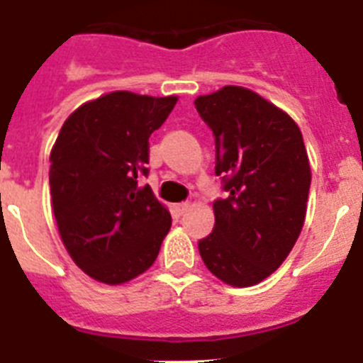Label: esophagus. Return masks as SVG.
I'll return each instance as SVG.
<instances>
[{
	"mask_svg": "<svg viewBox=\"0 0 363 363\" xmlns=\"http://www.w3.org/2000/svg\"><path fill=\"white\" fill-rule=\"evenodd\" d=\"M187 209H189V201H182V203H176V211H178V214H184Z\"/></svg>",
	"mask_w": 363,
	"mask_h": 363,
	"instance_id": "esophagus-1",
	"label": "esophagus"
}]
</instances>
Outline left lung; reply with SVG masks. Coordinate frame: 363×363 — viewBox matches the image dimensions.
Masks as SVG:
<instances>
[{"instance_id":"obj_1","label":"left lung","mask_w":363,"mask_h":363,"mask_svg":"<svg viewBox=\"0 0 363 363\" xmlns=\"http://www.w3.org/2000/svg\"><path fill=\"white\" fill-rule=\"evenodd\" d=\"M194 105L214 134V172L225 191L198 249L214 277L249 287L284 264L303 227L311 187L303 138L289 114L243 86L227 85Z\"/></svg>"}]
</instances>
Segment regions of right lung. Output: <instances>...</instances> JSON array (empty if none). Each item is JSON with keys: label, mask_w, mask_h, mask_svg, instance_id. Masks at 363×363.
<instances>
[{"label": "right lung", "mask_w": 363, "mask_h": 363, "mask_svg": "<svg viewBox=\"0 0 363 363\" xmlns=\"http://www.w3.org/2000/svg\"><path fill=\"white\" fill-rule=\"evenodd\" d=\"M178 98L116 91L67 118L50 152V196L60 236L91 278L120 285L145 272L171 214L138 176L149 174V138Z\"/></svg>", "instance_id": "obj_1"}]
</instances>
